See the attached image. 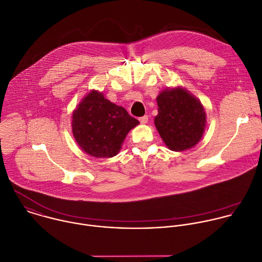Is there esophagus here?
I'll return each instance as SVG.
<instances>
[{
  "instance_id": "esophagus-1",
  "label": "esophagus",
  "mask_w": 262,
  "mask_h": 262,
  "mask_svg": "<svg viewBox=\"0 0 262 262\" xmlns=\"http://www.w3.org/2000/svg\"><path fill=\"white\" fill-rule=\"evenodd\" d=\"M139 120H140V122H141V123L145 124V123H147V122H148V116H147V115H145V116H143V117H140V118H139Z\"/></svg>"
}]
</instances>
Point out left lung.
I'll use <instances>...</instances> for the list:
<instances>
[{"instance_id": "8db88e82", "label": "left lung", "mask_w": 262, "mask_h": 262, "mask_svg": "<svg viewBox=\"0 0 262 262\" xmlns=\"http://www.w3.org/2000/svg\"><path fill=\"white\" fill-rule=\"evenodd\" d=\"M156 101L158 114L154 124L167 148L180 152L195 146L206 128L202 103L182 87L164 90Z\"/></svg>"}]
</instances>
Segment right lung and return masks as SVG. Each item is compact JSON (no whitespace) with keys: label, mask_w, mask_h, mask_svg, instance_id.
I'll return each instance as SVG.
<instances>
[{"label":"right lung","mask_w":262,"mask_h":262,"mask_svg":"<svg viewBox=\"0 0 262 262\" xmlns=\"http://www.w3.org/2000/svg\"><path fill=\"white\" fill-rule=\"evenodd\" d=\"M72 118V132L80 148L101 158L117 155L128 132L140 123L98 91H92L80 102Z\"/></svg>","instance_id":"obj_1"}]
</instances>
